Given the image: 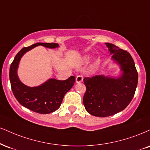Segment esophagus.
I'll use <instances>...</instances> for the list:
<instances>
[{
	"mask_svg": "<svg viewBox=\"0 0 150 150\" xmlns=\"http://www.w3.org/2000/svg\"><path fill=\"white\" fill-rule=\"evenodd\" d=\"M83 78H84V77H83L82 75H77V76L76 77V79H75V80H76V82L77 83L82 82L83 81Z\"/></svg>",
	"mask_w": 150,
	"mask_h": 150,
	"instance_id": "esophagus-1",
	"label": "esophagus"
}]
</instances>
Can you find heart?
Instances as JSON below:
<instances>
[{
    "instance_id": "obj_1",
    "label": "heart",
    "mask_w": 150,
    "mask_h": 150,
    "mask_svg": "<svg viewBox=\"0 0 150 150\" xmlns=\"http://www.w3.org/2000/svg\"><path fill=\"white\" fill-rule=\"evenodd\" d=\"M90 59V58L89 57H86V59H85V60L86 61H88Z\"/></svg>"
}]
</instances>
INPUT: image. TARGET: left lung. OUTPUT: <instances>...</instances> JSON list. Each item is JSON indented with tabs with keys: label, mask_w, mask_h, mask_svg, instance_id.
I'll list each match as a JSON object with an SVG mask.
<instances>
[{
	"label": "left lung",
	"mask_w": 150,
	"mask_h": 150,
	"mask_svg": "<svg viewBox=\"0 0 150 150\" xmlns=\"http://www.w3.org/2000/svg\"><path fill=\"white\" fill-rule=\"evenodd\" d=\"M112 59L120 66L122 74L115 78L96 75L84 77L86 92L83 103L91 115L105 117L117 114L131 103L138 84V75L131 54L111 43H105Z\"/></svg>",
	"instance_id": "1"
}]
</instances>
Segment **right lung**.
I'll list each match as a JSON object with an SVG mask.
<instances>
[{"label":"right lung","mask_w":150,"mask_h":150,"mask_svg":"<svg viewBox=\"0 0 150 150\" xmlns=\"http://www.w3.org/2000/svg\"><path fill=\"white\" fill-rule=\"evenodd\" d=\"M39 45L51 49L59 47L57 43L38 42L21 49L10 65V80L14 97L21 105L40 114H49L59 109L65 94L73 87L75 77L71 76L66 80L50 79L35 87L23 84L17 75L19 63L26 52Z\"/></svg>","instance_id":"add662e5"}]
</instances>
